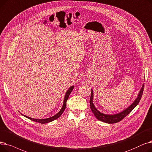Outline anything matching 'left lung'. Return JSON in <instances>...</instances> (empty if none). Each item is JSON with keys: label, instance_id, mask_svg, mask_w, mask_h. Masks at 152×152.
<instances>
[{"label": "left lung", "instance_id": "obj_1", "mask_svg": "<svg viewBox=\"0 0 152 152\" xmlns=\"http://www.w3.org/2000/svg\"><path fill=\"white\" fill-rule=\"evenodd\" d=\"M143 89H144V85L143 84L142 87L140 90L138 96H137V98L135 99V100L132 103L131 105H130V106H129L127 109H126L123 111H122L118 114H111V115L105 114L97 110V109L95 107V106H94L93 103V90H91V96L90 99V108L91 110V111L93 112V114L95 115V116L96 118V119H98L99 121L106 122V123H108V124L117 123V122L123 119L126 115L131 113L134 109V107L139 104L142 96Z\"/></svg>", "mask_w": 152, "mask_h": 152}]
</instances>
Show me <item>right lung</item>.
<instances>
[{"label":"right lung","instance_id":"obj_1","mask_svg":"<svg viewBox=\"0 0 152 152\" xmlns=\"http://www.w3.org/2000/svg\"><path fill=\"white\" fill-rule=\"evenodd\" d=\"M74 88V86H72L71 87H70L69 88V90L67 91L66 93V95H65V97H64V103H63V106L61 108V110H60V111L59 113H57L56 115H54V116L53 117H50L49 118H46V119H33V118H30V117H28L26 116V115H23L25 117L28 118L29 119H30L33 121H34V122H39V123H41V124H45V123H48V122H51V121H53L54 120H56V119L59 118L61 114L63 113V112L64 111L65 109H66V102H67V100L68 99L69 97V95L70 93L72 92V91L73 90ZM23 115V114H22Z\"/></svg>","mask_w":152,"mask_h":152}]
</instances>
